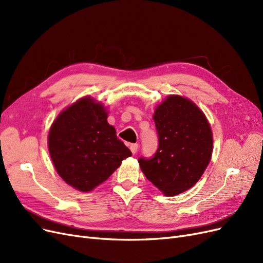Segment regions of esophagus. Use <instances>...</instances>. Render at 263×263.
<instances>
[{"instance_id": "obj_1", "label": "esophagus", "mask_w": 263, "mask_h": 263, "mask_svg": "<svg viewBox=\"0 0 263 263\" xmlns=\"http://www.w3.org/2000/svg\"><path fill=\"white\" fill-rule=\"evenodd\" d=\"M129 149H130L132 153L135 155V154L137 153V149H138V144H130V145H129Z\"/></svg>"}]
</instances>
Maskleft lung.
<instances>
[{"label":"left lung","mask_w":263,"mask_h":263,"mask_svg":"<svg viewBox=\"0 0 263 263\" xmlns=\"http://www.w3.org/2000/svg\"><path fill=\"white\" fill-rule=\"evenodd\" d=\"M159 146L153 158L138 162L146 178L168 196L180 194L200 180L211 161L213 134L194 103L169 95L155 110Z\"/></svg>","instance_id":"1"}]
</instances>
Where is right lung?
<instances>
[{
	"mask_svg": "<svg viewBox=\"0 0 263 263\" xmlns=\"http://www.w3.org/2000/svg\"><path fill=\"white\" fill-rule=\"evenodd\" d=\"M48 149L59 176L81 192L106 181L132 156L107 123L106 108L91 97L77 101L54 119Z\"/></svg>",
	"mask_w": 263,
	"mask_h": 263,
	"instance_id": "1",
	"label": "right lung"
}]
</instances>
